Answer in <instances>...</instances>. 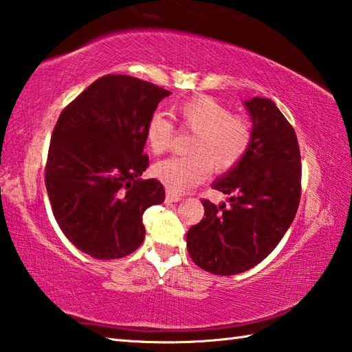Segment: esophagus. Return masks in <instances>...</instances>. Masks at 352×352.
I'll list each match as a JSON object with an SVG mask.
<instances>
[{"label": "esophagus", "instance_id": "esophagus-1", "mask_svg": "<svg viewBox=\"0 0 352 352\" xmlns=\"http://www.w3.org/2000/svg\"><path fill=\"white\" fill-rule=\"evenodd\" d=\"M181 199H182V196L173 193V191H167V201L168 202H179Z\"/></svg>", "mask_w": 352, "mask_h": 352}]
</instances>
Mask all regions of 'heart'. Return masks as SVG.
Masks as SVG:
<instances>
[{"mask_svg":"<svg viewBox=\"0 0 352 352\" xmlns=\"http://www.w3.org/2000/svg\"><path fill=\"white\" fill-rule=\"evenodd\" d=\"M175 115L185 127L195 131L187 156L168 157L155 164L153 173L173 193H184L202 182L210 170L223 173L241 162L251 144V125L233 116L222 104L208 96H197L177 104ZM173 125L161 111L150 116L145 141L153 155L171 147Z\"/></svg>","mask_w":352,"mask_h":352,"instance_id":"obj_1","label":"heart"}]
</instances>
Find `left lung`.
<instances>
[{
    "instance_id": "8db88e82",
    "label": "left lung",
    "mask_w": 352,
    "mask_h": 352,
    "mask_svg": "<svg viewBox=\"0 0 352 352\" xmlns=\"http://www.w3.org/2000/svg\"><path fill=\"white\" fill-rule=\"evenodd\" d=\"M251 144L241 162L211 184L225 202L202 201L205 217L187 233L193 262L208 273L233 276L262 262L293 223L300 201V151L294 129L265 98L243 101Z\"/></svg>"
}]
</instances>
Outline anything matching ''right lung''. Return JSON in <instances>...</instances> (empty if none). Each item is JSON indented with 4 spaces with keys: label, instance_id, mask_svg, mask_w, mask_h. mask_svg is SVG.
I'll use <instances>...</instances> for the list:
<instances>
[{
    "label": "right lung",
    "instance_id": "add662e5",
    "mask_svg": "<svg viewBox=\"0 0 352 352\" xmlns=\"http://www.w3.org/2000/svg\"><path fill=\"white\" fill-rule=\"evenodd\" d=\"M170 91L127 75L96 79L59 115L45 188L65 237L95 258H119L145 237L142 214L162 204L157 179L141 181L145 127Z\"/></svg>",
    "mask_w": 352,
    "mask_h": 352
}]
</instances>
